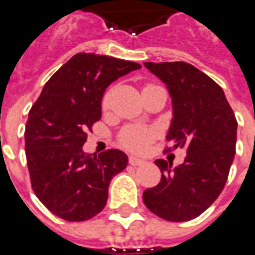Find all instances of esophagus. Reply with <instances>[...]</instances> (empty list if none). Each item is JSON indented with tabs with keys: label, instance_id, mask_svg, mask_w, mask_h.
<instances>
[{
	"label": "esophagus",
	"instance_id": "34e87169",
	"mask_svg": "<svg viewBox=\"0 0 255 255\" xmlns=\"http://www.w3.org/2000/svg\"><path fill=\"white\" fill-rule=\"evenodd\" d=\"M128 162H129V164H131L132 166H138V165H142V164H144V160H140V158H136V157L131 155V157L128 158Z\"/></svg>",
	"mask_w": 255,
	"mask_h": 255
}]
</instances>
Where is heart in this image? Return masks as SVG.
Returning <instances> with one entry per match:
<instances>
[{"label":"heart","instance_id":"obj_1","mask_svg":"<svg viewBox=\"0 0 255 255\" xmlns=\"http://www.w3.org/2000/svg\"><path fill=\"white\" fill-rule=\"evenodd\" d=\"M111 105V91H106L102 100L101 108L102 111H108ZM157 138V129L143 126H128L119 133V144L123 149L132 153H143L149 147V144Z\"/></svg>","mask_w":255,"mask_h":255}]
</instances>
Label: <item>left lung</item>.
I'll return each mask as SVG.
<instances>
[{"mask_svg": "<svg viewBox=\"0 0 255 255\" xmlns=\"http://www.w3.org/2000/svg\"><path fill=\"white\" fill-rule=\"evenodd\" d=\"M144 67L166 84L173 104V119L166 147L187 151L184 164L155 160L161 180L143 192L150 212L173 223L202 214L223 191L236 149L235 113L223 89L184 61L144 63Z\"/></svg>", "mask_w": 255, "mask_h": 255, "instance_id": "1", "label": "left lung"}]
</instances>
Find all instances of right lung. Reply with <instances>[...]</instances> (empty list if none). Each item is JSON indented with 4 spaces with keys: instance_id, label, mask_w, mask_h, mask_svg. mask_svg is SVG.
<instances>
[{
    "instance_id": "right-lung-1",
    "label": "right lung",
    "mask_w": 255,
    "mask_h": 255,
    "mask_svg": "<svg viewBox=\"0 0 255 255\" xmlns=\"http://www.w3.org/2000/svg\"><path fill=\"white\" fill-rule=\"evenodd\" d=\"M140 65L120 58L78 53L47 80L25 124L31 187L53 214L86 221L102 212L112 177L128 164L117 149L86 154L87 132L101 119L105 89Z\"/></svg>"
}]
</instances>
